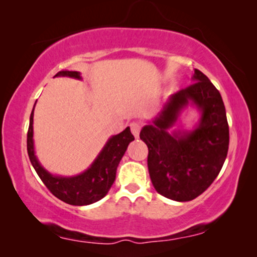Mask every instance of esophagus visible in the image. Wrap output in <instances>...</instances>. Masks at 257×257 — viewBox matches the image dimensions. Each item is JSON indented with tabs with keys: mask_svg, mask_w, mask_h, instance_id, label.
Listing matches in <instances>:
<instances>
[{
	"mask_svg": "<svg viewBox=\"0 0 257 257\" xmlns=\"http://www.w3.org/2000/svg\"><path fill=\"white\" fill-rule=\"evenodd\" d=\"M130 127H131L132 135L135 136L136 138H138L139 133H140V128H142V125H140L139 122L135 121V122H131V124H130Z\"/></svg>",
	"mask_w": 257,
	"mask_h": 257,
	"instance_id": "obj_1",
	"label": "esophagus"
}]
</instances>
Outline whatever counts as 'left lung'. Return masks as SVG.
<instances>
[{
    "instance_id": "obj_1",
    "label": "left lung",
    "mask_w": 257,
    "mask_h": 257,
    "mask_svg": "<svg viewBox=\"0 0 257 257\" xmlns=\"http://www.w3.org/2000/svg\"><path fill=\"white\" fill-rule=\"evenodd\" d=\"M191 86L171 94L140 131L149 147L147 166L156 191L174 201H191L206 191L223 166L229 145L222 97L208 77L194 69ZM191 106L199 120L191 130L178 125Z\"/></svg>"
}]
</instances>
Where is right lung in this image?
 I'll list each match as a JSON object with an SVG mask.
<instances>
[{
  "label": "right lung",
  "mask_w": 257,
  "mask_h": 257,
  "mask_svg": "<svg viewBox=\"0 0 257 257\" xmlns=\"http://www.w3.org/2000/svg\"><path fill=\"white\" fill-rule=\"evenodd\" d=\"M55 77H70L82 80L78 71H59ZM36 105V103H35ZM30 114L29 130H28L27 149L31 165L38 177L47 186L49 191L62 201L73 206H86L103 199L115 180L117 167L122 156L127 150L128 144L135 140L130 127L115 136H111L92 164L82 173L64 177L52 174L42 166L36 157L34 146V110Z\"/></svg>",
  "instance_id": "right-lung-1"
}]
</instances>
